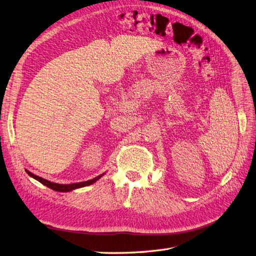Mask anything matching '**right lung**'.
<instances>
[{
    "label": "right lung",
    "mask_w": 256,
    "mask_h": 256,
    "mask_svg": "<svg viewBox=\"0 0 256 256\" xmlns=\"http://www.w3.org/2000/svg\"><path fill=\"white\" fill-rule=\"evenodd\" d=\"M26 173H28L30 176H32L33 178H35L36 180L42 182V184H44V186H47V187H49V188L52 189V190L60 191V192H68V191H72V190H74V189L85 187V186H90V184H92L96 182L99 180V178L102 176V175H100V176L95 177L94 180H88V182H76V184H60L51 182H49V180H44V178H42V177H40V176L34 175L33 173L28 172V170H26Z\"/></svg>",
    "instance_id": "obj_1"
}]
</instances>
